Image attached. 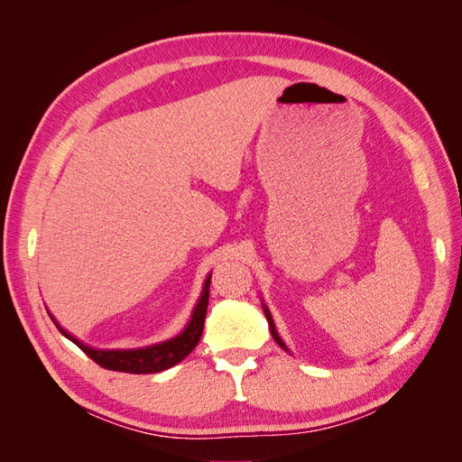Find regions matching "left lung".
I'll list each match as a JSON object with an SVG mask.
<instances>
[{
	"label": "left lung",
	"mask_w": 462,
	"mask_h": 462,
	"mask_svg": "<svg viewBox=\"0 0 462 462\" xmlns=\"http://www.w3.org/2000/svg\"><path fill=\"white\" fill-rule=\"evenodd\" d=\"M263 312H265V318H267V322H269V329H271V336H273V339L277 341V344L282 347V349H287L285 347V344H282V339L279 337V334H277V329H275V324H273V318H271V314H269V310H267V306H263Z\"/></svg>",
	"instance_id": "left-lung-1"
}]
</instances>
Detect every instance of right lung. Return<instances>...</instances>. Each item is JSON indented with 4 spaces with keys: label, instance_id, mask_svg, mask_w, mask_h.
<instances>
[{
    "label": "right lung",
    "instance_id": "right-lung-1",
    "mask_svg": "<svg viewBox=\"0 0 462 462\" xmlns=\"http://www.w3.org/2000/svg\"><path fill=\"white\" fill-rule=\"evenodd\" d=\"M208 287H210V277L205 281L203 294H200V299L195 306L191 322L187 324V328L180 336L144 349H125V351L91 349L84 344H79V341L69 336L68 332H64V329L56 322L54 324L58 329H60L62 336H66L69 341H74V344L84 351L89 359L105 366V369L118 371V373H133V374L160 373L183 361L187 355L197 347L200 336H203V326H205V316H207V306H208Z\"/></svg>",
    "mask_w": 462,
    "mask_h": 462
}]
</instances>
